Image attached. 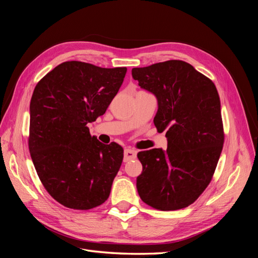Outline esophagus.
Returning a JSON list of instances; mask_svg holds the SVG:
<instances>
[{
    "mask_svg": "<svg viewBox=\"0 0 258 258\" xmlns=\"http://www.w3.org/2000/svg\"><path fill=\"white\" fill-rule=\"evenodd\" d=\"M137 157V152L134 150H124L123 152V161H129L131 159H135Z\"/></svg>",
    "mask_w": 258,
    "mask_h": 258,
    "instance_id": "esophagus-1",
    "label": "esophagus"
}]
</instances>
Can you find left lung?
<instances>
[{"label": "left lung", "instance_id": "left-lung-1", "mask_svg": "<svg viewBox=\"0 0 258 258\" xmlns=\"http://www.w3.org/2000/svg\"><path fill=\"white\" fill-rule=\"evenodd\" d=\"M157 99L154 123L167 129L168 147L140 152L139 196L161 211L188 207L212 179L224 144L221 101L213 82L181 60L132 69Z\"/></svg>", "mask_w": 258, "mask_h": 258}]
</instances>
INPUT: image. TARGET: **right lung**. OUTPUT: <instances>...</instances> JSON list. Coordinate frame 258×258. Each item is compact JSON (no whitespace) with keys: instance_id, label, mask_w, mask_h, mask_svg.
Instances as JSON below:
<instances>
[{"instance_id":"right-lung-1","label":"right lung","mask_w":258,"mask_h":258,"mask_svg":"<svg viewBox=\"0 0 258 258\" xmlns=\"http://www.w3.org/2000/svg\"><path fill=\"white\" fill-rule=\"evenodd\" d=\"M126 72L67 61L35 86L29 150L42 184L62 206L89 210L110 196L123 150L91 137L87 123L105 113Z\"/></svg>"}]
</instances>
